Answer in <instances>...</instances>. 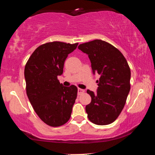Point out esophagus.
<instances>
[{"mask_svg": "<svg viewBox=\"0 0 155 155\" xmlns=\"http://www.w3.org/2000/svg\"><path fill=\"white\" fill-rule=\"evenodd\" d=\"M85 92V90H82V89L78 88V95H81V94Z\"/></svg>", "mask_w": 155, "mask_h": 155, "instance_id": "obj_1", "label": "esophagus"}]
</instances>
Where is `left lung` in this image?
<instances>
[{"label":"left lung","instance_id":"8db88e82","mask_svg":"<svg viewBox=\"0 0 155 155\" xmlns=\"http://www.w3.org/2000/svg\"><path fill=\"white\" fill-rule=\"evenodd\" d=\"M78 48L88 55L94 74L100 77L97 93L87 90L91 98L85 107L88 119L97 125L114 122L125 105L130 89V70L118 49L101 40L83 43Z\"/></svg>","mask_w":155,"mask_h":155}]
</instances>
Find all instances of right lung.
<instances>
[{"instance_id": "obj_1", "label": "right lung", "mask_w": 155, "mask_h": 155, "mask_svg": "<svg viewBox=\"0 0 155 155\" xmlns=\"http://www.w3.org/2000/svg\"><path fill=\"white\" fill-rule=\"evenodd\" d=\"M78 43L52 41L38 47L25 68L26 91L34 111L51 127L65 124L77 96L75 85L64 87L57 77L63 74L67 57Z\"/></svg>"}]
</instances>
